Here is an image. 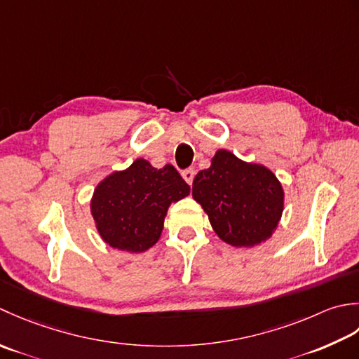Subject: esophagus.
Masks as SVG:
<instances>
[{
	"mask_svg": "<svg viewBox=\"0 0 359 359\" xmlns=\"http://www.w3.org/2000/svg\"><path fill=\"white\" fill-rule=\"evenodd\" d=\"M182 175V178H184V181L187 182V184L190 186L194 182V177H195V172H194V169H186L184 172L181 173Z\"/></svg>",
	"mask_w": 359,
	"mask_h": 359,
	"instance_id": "obj_1",
	"label": "esophagus"
}]
</instances>
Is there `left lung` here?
<instances>
[{
    "instance_id": "obj_1",
    "label": "left lung",
    "mask_w": 359,
    "mask_h": 359,
    "mask_svg": "<svg viewBox=\"0 0 359 359\" xmlns=\"http://www.w3.org/2000/svg\"><path fill=\"white\" fill-rule=\"evenodd\" d=\"M192 196L217 236L236 248L271 238L285 203L280 181L268 167L246 163L224 149L212 156L209 169L196 173Z\"/></svg>"
}]
</instances>
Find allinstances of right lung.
Returning <instances> with one entry per match:
<instances>
[{
	"label": "right lung",
	"mask_w": 359,
	"mask_h": 359,
	"mask_svg": "<svg viewBox=\"0 0 359 359\" xmlns=\"http://www.w3.org/2000/svg\"><path fill=\"white\" fill-rule=\"evenodd\" d=\"M190 194L173 165L153 167L137 158L123 170H114L94 189L90 210L100 238L114 250L144 252L161 237L172 203Z\"/></svg>",
	"instance_id": "obj_1"
}]
</instances>
